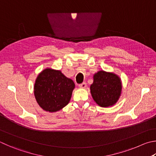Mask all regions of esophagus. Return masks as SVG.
<instances>
[{
    "label": "esophagus",
    "mask_w": 156,
    "mask_h": 156,
    "mask_svg": "<svg viewBox=\"0 0 156 156\" xmlns=\"http://www.w3.org/2000/svg\"><path fill=\"white\" fill-rule=\"evenodd\" d=\"M78 87H80V88H81V89H84V88H86V87H87V83H81V84H79Z\"/></svg>",
    "instance_id": "obj_1"
}]
</instances>
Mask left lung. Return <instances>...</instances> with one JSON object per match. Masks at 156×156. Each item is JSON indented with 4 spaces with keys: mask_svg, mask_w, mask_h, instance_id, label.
<instances>
[{
    "mask_svg": "<svg viewBox=\"0 0 156 156\" xmlns=\"http://www.w3.org/2000/svg\"><path fill=\"white\" fill-rule=\"evenodd\" d=\"M90 93L99 106L108 107L117 102L121 91L119 78L114 73L100 71L93 76Z\"/></svg>",
    "mask_w": 156,
    "mask_h": 156,
    "instance_id": "left-lung-1",
    "label": "left lung"
}]
</instances>
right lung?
<instances>
[{
    "mask_svg": "<svg viewBox=\"0 0 156 156\" xmlns=\"http://www.w3.org/2000/svg\"><path fill=\"white\" fill-rule=\"evenodd\" d=\"M74 87L73 80L61 71L46 69L36 79L34 93L39 105L44 110L56 112L68 104Z\"/></svg>",
    "mask_w": 156,
    "mask_h": 156,
    "instance_id": "add662e5",
    "label": "right lung"
}]
</instances>
